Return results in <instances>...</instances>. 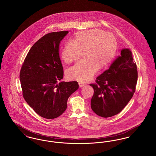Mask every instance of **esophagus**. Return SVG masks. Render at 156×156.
Here are the masks:
<instances>
[{"label":"esophagus","instance_id":"obj_1","mask_svg":"<svg viewBox=\"0 0 156 156\" xmlns=\"http://www.w3.org/2000/svg\"><path fill=\"white\" fill-rule=\"evenodd\" d=\"M78 85H79V87H84V86L85 85L84 83H82V82H79V83H78Z\"/></svg>","mask_w":156,"mask_h":156}]
</instances>
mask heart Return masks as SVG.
I'll list each match as a JSON object with an SVG mask.
<instances>
[{
    "label": "heart",
    "mask_w": 156,
    "mask_h": 156,
    "mask_svg": "<svg viewBox=\"0 0 156 156\" xmlns=\"http://www.w3.org/2000/svg\"><path fill=\"white\" fill-rule=\"evenodd\" d=\"M116 41L110 33L99 29L79 31L75 40H69L61 51V58L69 64L79 59L85 51V58L67 71L70 80L89 81L98 68L108 67L113 59L116 51Z\"/></svg>",
    "instance_id": "b5f03b06"
}]
</instances>
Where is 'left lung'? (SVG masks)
I'll return each mask as SVG.
<instances>
[{
    "label": "left lung",
    "instance_id": "obj_1",
    "mask_svg": "<svg viewBox=\"0 0 156 156\" xmlns=\"http://www.w3.org/2000/svg\"><path fill=\"white\" fill-rule=\"evenodd\" d=\"M137 68L131 51L123 49L109 69L90 83L94 90L90 101L92 111L99 116L118 114L129 103L136 90Z\"/></svg>",
    "mask_w": 156,
    "mask_h": 156
}]
</instances>
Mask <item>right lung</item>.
<instances>
[{
    "label": "right lung",
    "instance_id": "right-lung-1",
    "mask_svg": "<svg viewBox=\"0 0 156 156\" xmlns=\"http://www.w3.org/2000/svg\"><path fill=\"white\" fill-rule=\"evenodd\" d=\"M68 31L49 33L40 38L27 54L20 72L24 99L40 116L53 119L61 115L67 101L76 90V81L58 82L64 71L59 45Z\"/></svg>",
    "mask_w": 156,
    "mask_h": 156
}]
</instances>
